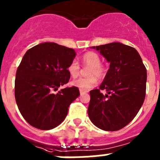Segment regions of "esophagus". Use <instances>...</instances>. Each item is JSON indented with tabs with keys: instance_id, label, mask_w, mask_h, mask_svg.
<instances>
[{
	"instance_id": "34e87169",
	"label": "esophagus",
	"mask_w": 160,
	"mask_h": 160,
	"mask_svg": "<svg viewBox=\"0 0 160 160\" xmlns=\"http://www.w3.org/2000/svg\"><path fill=\"white\" fill-rule=\"evenodd\" d=\"M86 94V92H85V91H83V90H80V94H81V95H82V94Z\"/></svg>"
}]
</instances>
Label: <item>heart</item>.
<instances>
[{"label": "heart", "instance_id": "b5f03b06", "mask_svg": "<svg viewBox=\"0 0 160 160\" xmlns=\"http://www.w3.org/2000/svg\"><path fill=\"white\" fill-rule=\"evenodd\" d=\"M82 60L85 66L90 67L88 70V75H90V77L79 78L75 79L71 82V85L73 87H78L79 90L87 91L97 85V78L95 76L99 79L103 78L106 76L107 70L101 64V58L99 55L94 52H87L84 53ZM67 70L72 78H76L79 74L80 66L77 61L73 60L69 65Z\"/></svg>", "mask_w": 160, "mask_h": 160}]
</instances>
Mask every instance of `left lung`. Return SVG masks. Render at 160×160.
I'll list each match as a JSON object with an SVG mask.
<instances>
[{
    "label": "left lung",
    "instance_id": "left-lung-1",
    "mask_svg": "<svg viewBox=\"0 0 160 160\" xmlns=\"http://www.w3.org/2000/svg\"><path fill=\"white\" fill-rule=\"evenodd\" d=\"M110 63L99 89L90 91L88 115L103 131L122 129L140 110L146 94L147 70L135 48L120 42L92 46ZM100 89L107 90L102 95Z\"/></svg>",
    "mask_w": 160,
    "mask_h": 160
}]
</instances>
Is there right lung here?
<instances>
[{
    "label": "right lung",
    "mask_w": 160,
    "mask_h": 160,
    "mask_svg": "<svg viewBox=\"0 0 160 160\" xmlns=\"http://www.w3.org/2000/svg\"><path fill=\"white\" fill-rule=\"evenodd\" d=\"M74 49L53 42H44L27 50L20 63L15 78V99L28 123L40 130L60 125L69 107L80 95L78 87H66L68 66L74 59Z\"/></svg>",
    "instance_id": "obj_1"
}]
</instances>
